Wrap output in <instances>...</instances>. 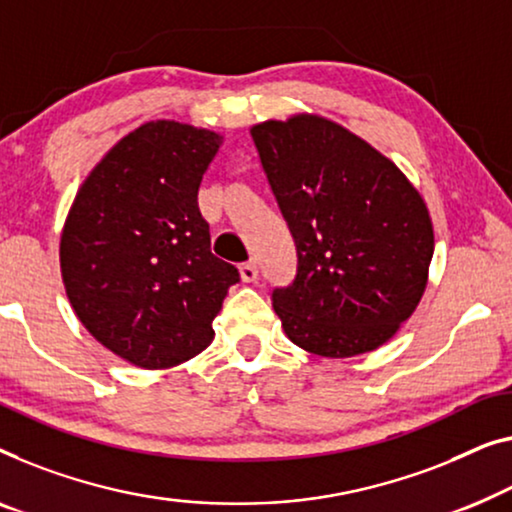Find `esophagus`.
I'll return each instance as SVG.
<instances>
[{
    "label": "esophagus",
    "mask_w": 512,
    "mask_h": 512,
    "mask_svg": "<svg viewBox=\"0 0 512 512\" xmlns=\"http://www.w3.org/2000/svg\"><path fill=\"white\" fill-rule=\"evenodd\" d=\"M240 277H242V281H256V279H258L256 263H254V261L242 263V265H240Z\"/></svg>",
    "instance_id": "1"
}]
</instances>
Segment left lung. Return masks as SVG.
I'll return each instance as SVG.
<instances>
[{
  "mask_svg": "<svg viewBox=\"0 0 512 512\" xmlns=\"http://www.w3.org/2000/svg\"><path fill=\"white\" fill-rule=\"evenodd\" d=\"M298 251L272 291L293 344L353 358L395 335L425 293L434 228L418 189L388 157L318 115L251 127Z\"/></svg>",
  "mask_w": 512,
  "mask_h": 512,
  "instance_id": "obj_1",
  "label": "left lung"
}]
</instances>
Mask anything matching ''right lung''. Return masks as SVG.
I'll return each instance as SVG.
<instances>
[{"label":"right lung","mask_w":512,"mask_h":512,"mask_svg":"<svg viewBox=\"0 0 512 512\" xmlns=\"http://www.w3.org/2000/svg\"><path fill=\"white\" fill-rule=\"evenodd\" d=\"M221 136L157 120L124 136L78 189L59 265L78 321L108 351L168 369L205 351L235 265L210 251L198 187Z\"/></svg>","instance_id":"obj_1"}]
</instances>
